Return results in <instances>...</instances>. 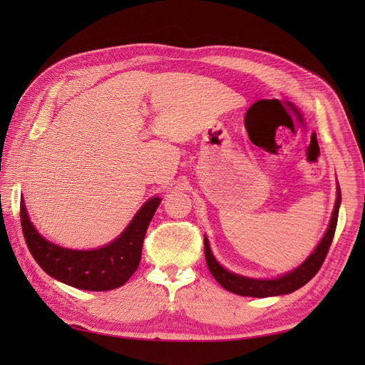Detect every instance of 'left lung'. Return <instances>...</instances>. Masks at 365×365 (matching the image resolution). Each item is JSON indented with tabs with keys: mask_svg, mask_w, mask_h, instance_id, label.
Returning <instances> with one entry per match:
<instances>
[{
	"mask_svg": "<svg viewBox=\"0 0 365 365\" xmlns=\"http://www.w3.org/2000/svg\"><path fill=\"white\" fill-rule=\"evenodd\" d=\"M339 204H341V190L338 187L336 192V201L332 217H330V224L326 231L324 237L319 242L315 251L309 256L300 267L295 268L294 271L282 275L279 279L272 280H262V279H250L244 277V275H237L227 271L225 268L220 267L217 260L215 259L212 250H210L208 240L204 236V251H205V260L210 272L213 274V277L217 280L220 286H224V289L244 295V297H274V295H283V294H291L297 289H300L309 280H311L314 275L322 268V264L327 256V251L332 245L334 235L336 230L338 222V212H339Z\"/></svg>",
	"mask_w": 365,
	"mask_h": 365,
	"instance_id": "1",
	"label": "left lung"
}]
</instances>
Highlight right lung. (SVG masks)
Listing matches in <instances>:
<instances>
[{"instance_id": "1", "label": "right lung", "mask_w": 365, "mask_h": 365, "mask_svg": "<svg viewBox=\"0 0 365 365\" xmlns=\"http://www.w3.org/2000/svg\"><path fill=\"white\" fill-rule=\"evenodd\" d=\"M160 202V197H150L114 242L90 251L62 248L43 239L31 225L23 201L21 227L33 259L53 279L77 289L111 291L123 286L137 271L143 240Z\"/></svg>"}]
</instances>
